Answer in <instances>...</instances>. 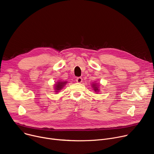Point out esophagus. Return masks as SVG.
<instances>
[{
  "mask_svg": "<svg viewBox=\"0 0 154 154\" xmlns=\"http://www.w3.org/2000/svg\"><path fill=\"white\" fill-rule=\"evenodd\" d=\"M76 81L77 83H81L82 82V77H77L76 79Z\"/></svg>",
  "mask_w": 154,
  "mask_h": 154,
  "instance_id": "1",
  "label": "esophagus"
}]
</instances>
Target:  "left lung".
Masks as SVG:
<instances>
[{"label":"left lung","mask_w":154,"mask_h":154,"mask_svg":"<svg viewBox=\"0 0 154 154\" xmlns=\"http://www.w3.org/2000/svg\"><path fill=\"white\" fill-rule=\"evenodd\" d=\"M91 87L96 93L98 94V92L100 91V85L97 83H93L91 84Z\"/></svg>","instance_id":"left-lung-1"}]
</instances>
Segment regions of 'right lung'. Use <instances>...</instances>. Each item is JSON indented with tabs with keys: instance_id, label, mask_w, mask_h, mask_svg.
<instances>
[{
	"instance_id": "1",
	"label": "right lung",
	"mask_w": 154,
	"mask_h": 154,
	"mask_svg": "<svg viewBox=\"0 0 154 154\" xmlns=\"http://www.w3.org/2000/svg\"><path fill=\"white\" fill-rule=\"evenodd\" d=\"M67 83V81H57L54 84V90L56 93H57L60 90L65 86V85Z\"/></svg>"
}]
</instances>
